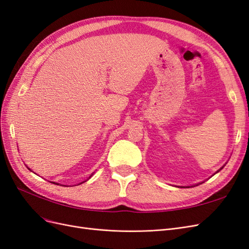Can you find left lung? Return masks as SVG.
<instances>
[{
	"mask_svg": "<svg viewBox=\"0 0 249 249\" xmlns=\"http://www.w3.org/2000/svg\"><path fill=\"white\" fill-rule=\"evenodd\" d=\"M222 168H223V166H222V167H221V168H220V169H219V170H217V171H216V172H215V173H217V172H219V171H220V170H221V169H222ZM215 173H214V175H215ZM196 186H197V185H196ZM182 188H183V187H182ZM184 188H185V187H184ZM186 188H189V187H186Z\"/></svg>",
	"mask_w": 249,
	"mask_h": 249,
	"instance_id": "8db88e82",
	"label": "left lung"
}]
</instances>
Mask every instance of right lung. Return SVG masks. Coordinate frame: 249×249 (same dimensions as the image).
<instances>
[{
  "label": "right lung",
  "mask_w": 249,
  "mask_h": 249,
  "mask_svg": "<svg viewBox=\"0 0 249 249\" xmlns=\"http://www.w3.org/2000/svg\"><path fill=\"white\" fill-rule=\"evenodd\" d=\"M29 170H31V169H30V168H29ZM92 175H93V173H92ZM92 175H91V176H90V177H89V178H88L87 179H89L90 178H91V177H92ZM87 179H86V180H87ZM86 180H84V182H86ZM84 182H82V183H84ZM52 183H53V184H56V185H60V184H58V183H55V182H52ZM82 183H80V184H82ZM80 184H78V185H80Z\"/></svg>",
  "instance_id": "obj_1"
}]
</instances>
